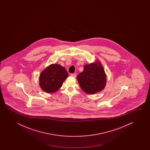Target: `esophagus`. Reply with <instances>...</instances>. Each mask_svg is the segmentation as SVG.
<instances>
[{
    "label": "esophagus",
    "mask_w": 150,
    "mask_h": 150,
    "mask_svg": "<svg viewBox=\"0 0 150 150\" xmlns=\"http://www.w3.org/2000/svg\"><path fill=\"white\" fill-rule=\"evenodd\" d=\"M71 76L74 77V78H76V74H71Z\"/></svg>",
    "instance_id": "esophagus-1"
}]
</instances>
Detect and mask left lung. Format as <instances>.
Listing matches in <instances>:
<instances>
[{
  "label": "left lung",
  "instance_id": "obj_1",
  "mask_svg": "<svg viewBox=\"0 0 150 150\" xmlns=\"http://www.w3.org/2000/svg\"><path fill=\"white\" fill-rule=\"evenodd\" d=\"M77 79L83 91L94 94L105 88L106 76L102 65L98 62L85 65L83 71L78 75Z\"/></svg>",
  "mask_w": 150,
  "mask_h": 150
}]
</instances>
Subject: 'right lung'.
<instances>
[{
    "label": "right lung",
    "mask_w": 150,
    "mask_h": 150,
    "mask_svg": "<svg viewBox=\"0 0 150 150\" xmlns=\"http://www.w3.org/2000/svg\"><path fill=\"white\" fill-rule=\"evenodd\" d=\"M68 76L65 68L61 65L51 64L42 72L40 76V85L45 92H55L61 88Z\"/></svg>",
    "instance_id": "obj_1"
}]
</instances>
